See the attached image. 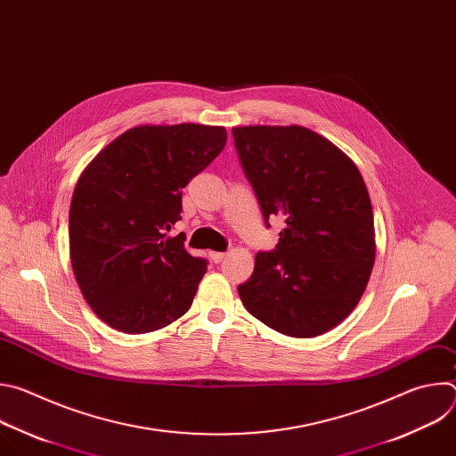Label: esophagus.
Wrapping results in <instances>:
<instances>
[{
	"instance_id": "1",
	"label": "esophagus",
	"mask_w": 456,
	"mask_h": 456,
	"mask_svg": "<svg viewBox=\"0 0 456 456\" xmlns=\"http://www.w3.org/2000/svg\"><path fill=\"white\" fill-rule=\"evenodd\" d=\"M209 257L213 259V262H215V264H220V262H222V259L225 257V252H216V250H213V252H209Z\"/></svg>"
}]
</instances>
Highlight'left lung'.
Here are the masks:
<instances>
[{
  "mask_svg": "<svg viewBox=\"0 0 456 456\" xmlns=\"http://www.w3.org/2000/svg\"><path fill=\"white\" fill-rule=\"evenodd\" d=\"M241 169L265 225L280 216L276 248L257 252L241 303L269 329L315 338L359 303L375 259L373 215L355 164L303 126L232 127Z\"/></svg>",
  "mask_w": 456,
  "mask_h": 456,
  "instance_id": "8db88e82",
  "label": "left lung"
}]
</instances>
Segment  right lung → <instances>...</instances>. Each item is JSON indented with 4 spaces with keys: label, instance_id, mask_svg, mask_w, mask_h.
I'll use <instances>...</instances> for the list:
<instances>
[{
    "label": "right lung",
    "instance_id": "1",
    "mask_svg": "<svg viewBox=\"0 0 456 456\" xmlns=\"http://www.w3.org/2000/svg\"><path fill=\"white\" fill-rule=\"evenodd\" d=\"M225 127L137 126L81 175L70 204V257L79 289L111 329L146 334L183 315L208 259L169 236L182 189L224 150Z\"/></svg>",
    "mask_w": 456,
    "mask_h": 456
}]
</instances>
